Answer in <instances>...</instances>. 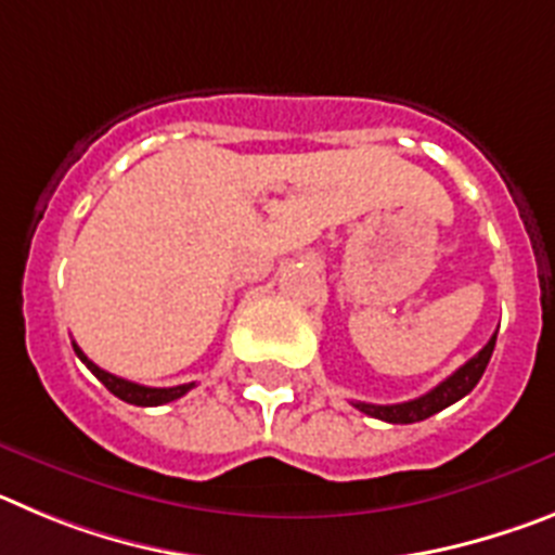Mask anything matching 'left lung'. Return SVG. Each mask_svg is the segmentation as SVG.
<instances>
[{"label": "left lung", "instance_id": "8db88e82", "mask_svg": "<svg viewBox=\"0 0 555 555\" xmlns=\"http://www.w3.org/2000/svg\"><path fill=\"white\" fill-rule=\"evenodd\" d=\"M494 341H498V333H492V338L487 341V347L478 352L475 358H469L467 364L459 366L450 377H444L442 384L434 386L428 395L409 400V403H395V405H372V403H352L358 411H364L366 416H375V420H384L391 425H411L423 423L428 416L439 414L448 405L459 403L461 397L469 395L475 389V384L480 380L483 370H487L489 358H492Z\"/></svg>", "mask_w": 555, "mask_h": 555}]
</instances>
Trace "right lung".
<instances>
[{
    "label": "right lung",
    "mask_w": 555,
    "mask_h": 555,
    "mask_svg": "<svg viewBox=\"0 0 555 555\" xmlns=\"http://www.w3.org/2000/svg\"><path fill=\"white\" fill-rule=\"evenodd\" d=\"M72 347H75L77 358H80L82 364H86L88 370L94 372L102 384H105V389L111 391V395L119 397V400H125V403H130V405H164V403H171V400H178V397H183L185 391L194 389V384L169 386V389H152V386L132 384V380H125V377H116V375H111V372L100 370V366H96L94 361H91V358H88L86 352H82L80 347L75 345V341H72Z\"/></svg>",
    "instance_id": "obj_1"
}]
</instances>
